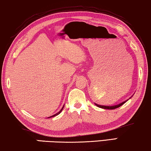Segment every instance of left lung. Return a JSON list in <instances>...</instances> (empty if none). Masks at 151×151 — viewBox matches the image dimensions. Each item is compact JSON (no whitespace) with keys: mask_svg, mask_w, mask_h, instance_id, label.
I'll use <instances>...</instances> for the list:
<instances>
[{"mask_svg":"<svg viewBox=\"0 0 151 151\" xmlns=\"http://www.w3.org/2000/svg\"><path fill=\"white\" fill-rule=\"evenodd\" d=\"M131 97L129 98V99H130ZM128 99L126 100V101L122 102V103H120V104H118V105H116V106H101V105L97 104H95H95L96 105V106H97V107H101V108H103V109H114L118 108V107H120V106H122V105L125 104V103H126V101H128Z\"/></svg>","mask_w":151,"mask_h":151,"instance_id":"8db88e82","label":"left lung"}]
</instances>
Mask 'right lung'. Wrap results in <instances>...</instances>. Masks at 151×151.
<instances>
[{"instance_id": "right-lung-1", "label": "right lung", "mask_w": 151, "mask_h": 151, "mask_svg": "<svg viewBox=\"0 0 151 151\" xmlns=\"http://www.w3.org/2000/svg\"><path fill=\"white\" fill-rule=\"evenodd\" d=\"M64 106H63V107H62V109L60 110V111L58 112V113H56V114H54V115H53V116H50V117H48V118H52V117H54V116H57V115H58L59 114H60L61 113V111H63V108H64Z\"/></svg>"}]
</instances>
